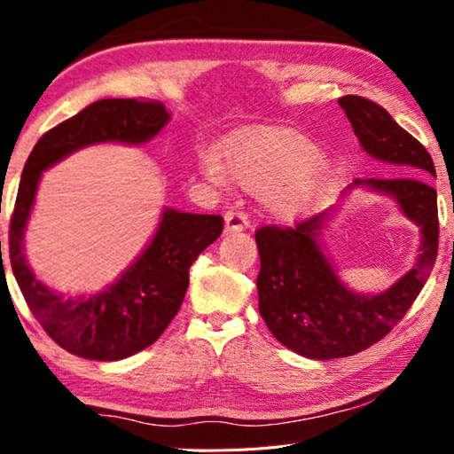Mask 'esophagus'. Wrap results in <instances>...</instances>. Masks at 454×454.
Returning a JSON list of instances; mask_svg holds the SVG:
<instances>
[{
    "mask_svg": "<svg viewBox=\"0 0 454 454\" xmlns=\"http://www.w3.org/2000/svg\"><path fill=\"white\" fill-rule=\"evenodd\" d=\"M250 226V218L248 214L242 212L240 208H232L226 212L224 216V232H240V230Z\"/></svg>",
    "mask_w": 454,
    "mask_h": 454,
    "instance_id": "1",
    "label": "esophagus"
}]
</instances>
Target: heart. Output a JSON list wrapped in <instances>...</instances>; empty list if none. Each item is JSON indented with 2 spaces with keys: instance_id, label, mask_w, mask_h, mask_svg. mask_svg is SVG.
I'll return each mask as SVG.
<instances>
[{
  "instance_id": "b5f03b06",
  "label": "heart",
  "mask_w": 454,
  "mask_h": 454,
  "mask_svg": "<svg viewBox=\"0 0 454 454\" xmlns=\"http://www.w3.org/2000/svg\"><path fill=\"white\" fill-rule=\"evenodd\" d=\"M226 156L230 176L246 190L272 192L285 186L274 196V210L280 216H296L320 194L322 152L301 134L258 129L238 137ZM206 170L212 180H224V170L216 160L208 162Z\"/></svg>"
}]
</instances>
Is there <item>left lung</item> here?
<instances>
[{
	"label": "left lung",
	"mask_w": 454,
	"mask_h": 454,
	"mask_svg": "<svg viewBox=\"0 0 454 454\" xmlns=\"http://www.w3.org/2000/svg\"><path fill=\"white\" fill-rule=\"evenodd\" d=\"M338 106L364 152L401 174L355 180L347 190L366 186L395 198L404 216L420 226L422 238L412 270L388 290L366 296L344 286L320 248L328 212L296 222L294 228L256 230L258 310L276 340L317 360L352 356L387 336L417 301L439 252L436 190L427 180L436 178V172L425 145L372 99L344 96Z\"/></svg>",
	"instance_id": "8db88e82"
}]
</instances>
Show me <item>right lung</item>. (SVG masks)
I'll list each match as a JSON object with an SVG mask.
<instances>
[{"label": "right lung", "instance_id": "right-lung-1", "mask_svg": "<svg viewBox=\"0 0 454 454\" xmlns=\"http://www.w3.org/2000/svg\"><path fill=\"white\" fill-rule=\"evenodd\" d=\"M168 120L164 104L153 99H98L45 132L21 172L10 222L12 270L35 320L51 340L75 356L120 360L156 342L180 310L192 262L222 234L224 218L166 208L148 248L112 286L70 298L37 280L24 254V234L42 172L91 144L148 142Z\"/></svg>", "mask_w": 454, "mask_h": 454}]
</instances>
